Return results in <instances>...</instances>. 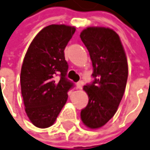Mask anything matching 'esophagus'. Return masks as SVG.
Returning a JSON list of instances; mask_svg holds the SVG:
<instances>
[{
	"instance_id": "esophagus-1",
	"label": "esophagus",
	"mask_w": 150,
	"mask_h": 150,
	"mask_svg": "<svg viewBox=\"0 0 150 150\" xmlns=\"http://www.w3.org/2000/svg\"><path fill=\"white\" fill-rule=\"evenodd\" d=\"M83 81H79V82H78L77 83V88H83Z\"/></svg>"
}]
</instances>
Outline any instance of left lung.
<instances>
[{
  "instance_id": "1",
  "label": "left lung",
  "mask_w": 150,
  "mask_h": 150,
  "mask_svg": "<svg viewBox=\"0 0 150 150\" xmlns=\"http://www.w3.org/2000/svg\"><path fill=\"white\" fill-rule=\"evenodd\" d=\"M80 38L89 52L94 79L83 87L88 103L81 110V119L87 127L99 128L113 117L122 99L127 61L120 38L112 29L89 27Z\"/></svg>"
}]
</instances>
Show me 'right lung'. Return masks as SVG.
I'll use <instances>...</instances> for the list:
<instances>
[{"mask_svg": "<svg viewBox=\"0 0 150 150\" xmlns=\"http://www.w3.org/2000/svg\"><path fill=\"white\" fill-rule=\"evenodd\" d=\"M74 27L52 24L35 36L21 69V90L31 122L46 128L55 122L74 83L67 78L68 64L64 50ZM58 76V78H56Z\"/></svg>", "mask_w": 150, "mask_h": 150, "instance_id": "obj_1", "label": "right lung"}]
</instances>
